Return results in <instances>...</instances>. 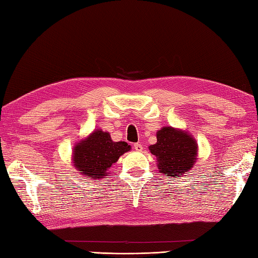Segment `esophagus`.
Listing matches in <instances>:
<instances>
[{
	"instance_id": "34e87169",
	"label": "esophagus",
	"mask_w": 258,
	"mask_h": 258,
	"mask_svg": "<svg viewBox=\"0 0 258 258\" xmlns=\"http://www.w3.org/2000/svg\"><path fill=\"white\" fill-rule=\"evenodd\" d=\"M134 148H135V151L142 152L143 151V145H142V144H139V143H136V144H134Z\"/></svg>"
}]
</instances>
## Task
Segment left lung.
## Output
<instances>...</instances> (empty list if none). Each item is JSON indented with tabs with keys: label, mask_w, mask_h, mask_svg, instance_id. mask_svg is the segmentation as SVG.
<instances>
[{
	"label": "left lung",
	"mask_w": 258,
	"mask_h": 258,
	"mask_svg": "<svg viewBox=\"0 0 258 258\" xmlns=\"http://www.w3.org/2000/svg\"><path fill=\"white\" fill-rule=\"evenodd\" d=\"M157 143L150 151L157 160L160 172L179 178L189 172L196 161L197 144L186 132L165 126L156 134Z\"/></svg>",
	"instance_id": "left-lung-1"
}]
</instances>
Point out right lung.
<instances>
[{"mask_svg": "<svg viewBox=\"0 0 258 258\" xmlns=\"http://www.w3.org/2000/svg\"><path fill=\"white\" fill-rule=\"evenodd\" d=\"M130 151L125 142H113L110 134L96 130L74 148V166L88 178L99 179L105 175L119 157Z\"/></svg>", "mask_w": 258, "mask_h": 258, "instance_id": "add662e5", "label": "right lung"}]
</instances>
